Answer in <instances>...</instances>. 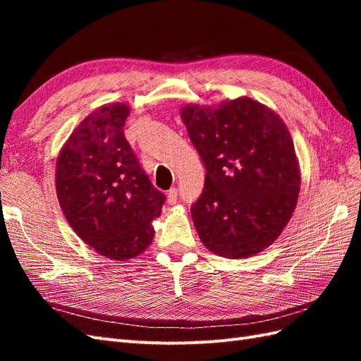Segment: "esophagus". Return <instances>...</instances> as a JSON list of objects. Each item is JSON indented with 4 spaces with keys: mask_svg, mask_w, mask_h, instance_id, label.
Listing matches in <instances>:
<instances>
[{
    "mask_svg": "<svg viewBox=\"0 0 361 361\" xmlns=\"http://www.w3.org/2000/svg\"><path fill=\"white\" fill-rule=\"evenodd\" d=\"M176 200H178V190H176L175 188H172V189L167 192V203H169V204H175Z\"/></svg>",
    "mask_w": 361,
    "mask_h": 361,
    "instance_id": "obj_1",
    "label": "esophagus"
}]
</instances>
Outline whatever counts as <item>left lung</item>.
Listing matches in <instances>:
<instances>
[{
    "label": "left lung",
    "mask_w": 361,
    "mask_h": 361,
    "mask_svg": "<svg viewBox=\"0 0 361 361\" xmlns=\"http://www.w3.org/2000/svg\"><path fill=\"white\" fill-rule=\"evenodd\" d=\"M206 167L192 220L214 255L243 259L278 239L301 190L293 140L279 114L242 96L217 106L180 109Z\"/></svg>",
    "instance_id": "obj_1"
}]
</instances>
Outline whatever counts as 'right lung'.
<instances>
[{
  "label": "right lung",
  "mask_w": 361,
  "mask_h": 361,
  "mask_svg": "<svg viewBox=\"0 0 361 361\" xmlns=\"http://www.w3.org/2000/svg\"><path fill=\"white\" fill-rule=\"evenodd\" d=\"M130 106L91 111L63 144L56 190L65 219L80 239L113 260L133 259L155 235L152 221L166 197L153 188L124 136Z\"/></svg>",
  "instance_id": "1"
}]
</instances>
